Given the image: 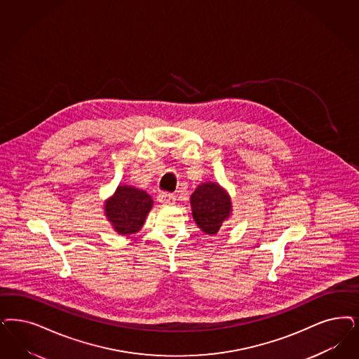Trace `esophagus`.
<instances>
[{
    "label": "esophagus",
    "mask_w": 359,
    "mask_h": 359,
    "mask_svg": "<svg viewBox=\"0 0 359 359\" xmlns=\"http://www.w3.org/2000/svg\"><path fill=\"white\" fill-rule=\"evenodd\" d=\"M175 198H176V196H175L173 194L161 192V194H159V196H158V201H159L161 204H172L173 201H175Z\"/></svg>",
    "instance_id": "34e87169"
}]
</instances>
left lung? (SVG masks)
I'll list each match as a JSON object with an SVG mask.
<instances>
[{
	"instance_id": "obj_1",
	"label": "left lung",
	"mask_w": 359,
	"mask_h": 359,
	"mask_svg": "<svg viewBox=\"0 0 359 359\" xmlns=\"http://www.w3.org/2000/svg\"><path fill=\"white\" fill-rule=\"evenodd\" d=\"M189 203L195 223L207 235H216L232 215V198L216 182L198 184Z\"/></svg>"
}]
</instances>
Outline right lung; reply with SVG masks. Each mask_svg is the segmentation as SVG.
<instances>
[{"instance_id": "1", "label": "right lung", "mask_w": 359, "mask_h": 359, "mask_svg": "<svg viewBox=\"0 0 359 359\" xmlns=\"http://www.w3.org/2000/svg\"><path fill=\"white\" fill-rule=\"evenodd\" d=\"M154 200L143 189L134 186L116 187L111 196L104 200L103 210L107 222L118 235L137 233L146 223Z\"/></svg>"}]
</instances>
